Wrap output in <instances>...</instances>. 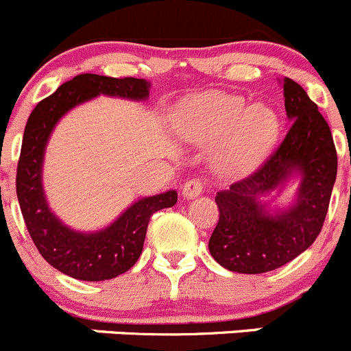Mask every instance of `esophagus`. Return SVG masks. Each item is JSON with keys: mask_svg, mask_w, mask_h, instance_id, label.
<instances>
[{"mask_svg": "<svg viewBox=\"0 0 351 351\" xmlns=\"http://www.w3.org/2000/svg\"><path fill=\"white\" fill-rule=\"evenodd\" d=\"M204 188H205L204 179H200V178L189 179V181H186L184 186H182V197L184 198L198 197V195L204 191Z\"/></svg>", "mask_w": 351, "mask_h": 351, "instance_id": "esophagus-1", "label": "esophagus"}]
</instances>
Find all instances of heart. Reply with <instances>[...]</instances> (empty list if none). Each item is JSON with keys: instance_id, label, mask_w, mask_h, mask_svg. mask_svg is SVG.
Wrapping results in <instances>:
<instances>
[{"instance_id": "b5f03b06", "label": "heart", "mask_w": 351, "mask_h": 351, "mask_svg": "<svg viewBox=\"0 0 351 351\" xmlns=\"http://www.w3.org/2000/svg\"><path fill=\"white\" fill-rule=\"evenodd\" d=\"M178 127L195 144L221 143L215 158L223 169L245 170L275 143L280 121L269 106H249L242 95L210 92L181 106Z\"/></svg>"}]
</instances>
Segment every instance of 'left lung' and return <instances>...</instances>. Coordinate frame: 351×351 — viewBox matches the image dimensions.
<instances>
[{"label":"left lung","instance_id":"8db88e82","mask_svg":"<svg viewBox=\"0 0 351 351\" xmlns=\"http://www.w3.org/2000/svg\"><path fill=\"white\" fill-rule=\"evenodd\" d=\"M284 97L292 120L284 141L250 176L215 197L219 221L208 250L230 271L256 275L287 265L315 242L329 210L337 173L330 128L300 83L284 78ZM294 171L302 173L296 204L271 216L256 198Z\"/></svg>","mask_w":351,"mask_h":351}]
</instances>
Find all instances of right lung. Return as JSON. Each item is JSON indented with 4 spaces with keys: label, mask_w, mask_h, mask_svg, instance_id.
Instances as JSON below:
<instances>
[{
    "label": "right lung",
    "mask_w": 351,
    "mask_h": 351,
    "mask_svg": "<svg viewBox=\"0 0 351 351\" xmlns=\"http://www.w3.org/2000/svg\"><path fill=\"white\" fill-rule=\"evenodd\" d=\"M99 94L146 99L149 83L146 80L111 78L92 73L62 83L53 94L38 102L29 117L15 179L25 228L45 261L73 278L88 282L109 280L128 271L143 252L151 215L178 202L176 191L143 198L127 208L111 226L90 234L69 230L48 210L41 188V163L48 137L62 114Z\"/></svg>",
    "instance_id": "right-lung-1"
}]
</instances>
